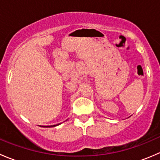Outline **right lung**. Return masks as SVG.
<instances>
[{
    "mask_svg": "<svg viewBox=\"0 0 160 160\" xmlns=\"http://www.w3.org/2000/svg\"><path fill=\"white\" fill-rule=\"evenodd\" d=\"M59 125H60V124H58V125H49V126H42V127H44V128H52V127H56Z\"/></svg>",
    "mask_w": 160,
    "mask_h": 160,
    "instance_id": "1",
    "label": "right lung"
}]
</instances>
